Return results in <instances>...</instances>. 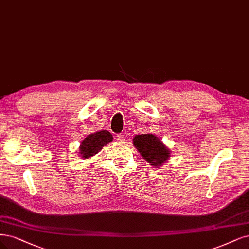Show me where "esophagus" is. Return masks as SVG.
<instances>
[{
    "mask_svg": "<svg viewBox=\"0 0 249 249\" xmlns=\"http://www.w3.org/2000/svg\"><path fill=\"white\" fill-rule=\"evenodd\" d=\"M117 140H118L119 142H124V141L125 140V137H124V134H119V135H117Z\"/></svg>",
    "mask_w": 249,
    "mask_h": 249,
    "instance_id": "1",
    "label": "esophagus"
}]
</instances>
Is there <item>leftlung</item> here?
<instances>
[{
	"label": "left lung",
	"instance_id": "1",
	"mask_svg": "<svg viewBox=\"0 0 249 249\" xmlns=\"http://www.w3.org/2000/svg\"><path fill=\"white\" fill-rule=\"evenodd\" d=\"M133 144L143 159L153 167L160 168L169 160V148L153 134L137 135L133 139Z\"/></svg>",
	"mask_w": 249,
	"mask_h": 249
}]
</instances>
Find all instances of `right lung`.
I'll return each instance as SVG.
<instances>
[{"instance_id":"obj_1","label":"right lung","mask_w":249,"mask_h":249,"mask_svg":"<svg viewBox=\"0 0 249 249\" xmlns=\"http://www.w3.org/2000/svg\"><path fill=\"white\" fill-rule=\"evenodd\" d=\"M113 140V137L108 131L102 130L97 133L89 134L87 138L81 142L79 147V153L82 159H89L97 154L103 146Z\"/></svg>"}]
</instances>
